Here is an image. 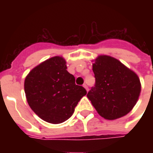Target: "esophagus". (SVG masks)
I'll use <instances>...</instances> for the list:
<instances>
[{"label":"esophagus","mask_w":153,"mask_h":153,"mask_svg":"<svg viewBox=\"0 0 153 153\" xmlns=\"http://www.w3.org/2000/svg\"><path fill=\"white\" fill-rule=\"evenodd\" d=\"M83 87L86 90V91H89V88H88V86H87V85L86 84H83Z\"/></svg>","instance_id":"esophagus-1"}]
</instances>
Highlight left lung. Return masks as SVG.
Masks as SVG:
<instances>
[{
    "instance_id": "1",
    "label": "left lung",
    "mask_w": 153,
    "mask_h": 153,
    "mask_svg": "<svg viewBox=\"0 0 153 153\" xmlns=\"http://www.w3.org/2000/svg\"><path fill=\"white\" fill-rule=\"evenodd\" d=\"M93 71L95 85L88 92L87 98L98 114L107 120H115L129 113L141 90L135 72L109 55L96 58Z\"/></svg>"
}]
</instances>
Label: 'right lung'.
<instances>
[{"label":"right lung","mask_w":153,"mask_h":153,"mask_svg":"<svg viewBox=\"0 0 153 153\" xmlns=\"http://www.w3.org/2000/svg\"><path fill=\"white\" fill-rule=\"evenodd\" d=\"M67 68L64 59L55 56L34 67L25 78L27 103L35 114L48 123L59 124L69 119L86 94Z\"/></svg>","instance_id":"add662e5"}]
</instances>
